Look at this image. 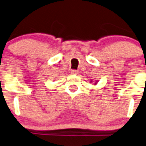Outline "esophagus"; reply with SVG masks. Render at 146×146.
I'll return each mask as SVG.
<instances>
[{
	"instance_id": "obj_1",
	"label": "esophagus",
	"mask_w": 146,
	"mask_h": 146,
	"mask_svg": "<svg viewBox=\"0 0 146 146\" xmlns=\"http://www.w3.org/2000/svg\"><path fill=\"white\" fill-rule=\"evenodd\" d=\"M71 73H72V74L77 75V74H79V71L76 70H71Z\"/></svg>"
}]
</instances>
